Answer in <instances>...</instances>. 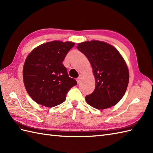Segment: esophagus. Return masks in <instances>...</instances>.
I'll return each mask as SVG.
<instances>
[{
	"label": "esophagus",
	"instance_id": "1",
	"mask_svg": "<svg viewBox=\"0 0 153 153\" xmlns=\"http://www.w3.org/2000/svg\"><path fill=\"white\" fill-rule=\"evenodd\" d=\"M81 82H82V75L80 74L79 77L77 78V83H79Z\"/></svg>",
	"mask_w": 153,
	"mask_h": 153
}]
</instances>
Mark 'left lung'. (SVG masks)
Returning <instances> with one entry per match:
<instances>
[{
	"label": "left lung",
	"mask_w": 153,
	"mask_h": 153,
	"mask_svg": "<svg viewBox=\"0 0 153 153\" xmlns=\"http://www.w3.org/2000/svg\"><path fill=\"white\" fill-rule=\"evenodd\" d=\"M77 48L90 62L95 78V89L85 97L87 102L99 110L116 105L129 83L128 68L122 55L112 45L99 41L83 42Z\"/></svg>",
	"instance_id": "obj_1"
}]
</instances>
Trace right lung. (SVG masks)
I'll return each mask as SVG.
<instances>
[{"mask_svg":"<svg viewBox=\"0 0 153 153\" xmlns=\"http://www.w3.org/2000/svg\"><path fill=\"white\" fill-rule=\"evenodd\" d=\"M75 43L54 41L42 44L26 58L23 68L25 89L31 99L41 105L54 107L62 103L77 82L69 77L62 64Z\"/></svg>","mask_w":153,"mask_h":153,"instance_id":"obj_1","label":"right lung"}]
</instances>
